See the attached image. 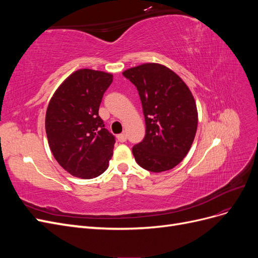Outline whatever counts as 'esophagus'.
<instances>
[{
    "label": "esophagus",
    "instance_id": "esophagus-1",
    "mask_svg": "<svg viewBox=\"0 0 258 258\" xmlns=\"http://www.w3.org/2000/svg\"><path fill=\"white\" fill-rule=\"evenodd\" d=\"M117 139H118V141L120 143H123V142L127 141V135L126 134H121V135H119L118 137H117Z\"/></svg>",
    "mask_w": 258,
    "mask_h": 258
}]
</instances>
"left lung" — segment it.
Wrapping results in <instances>:
<instances>
[{"instance_id":"8db88e82","label":"left lung","mask_w":258,"mask_h":258,"mask_svg":"<svg viewBox=\"0 0 258 258\" xmlns=\"http://www.w3.org/2000/svg\"><path fill=\"white\" fill-rule=\"evenodd\" d=\"M122 75L142 102L145 137L132 147L139 166L162 172L177 166L190 150L198 124L197 106L186 84L165 66L145 63Z\"/></svg>"}]
</instances>
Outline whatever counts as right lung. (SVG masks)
I'll return each mask as SVG.
<instances>
[{"label":"right lung","instance_id":"obj_1","mask_svg":"<svg viewBox=\"0 0 258 258\" xmlns=\"http://www.w3.org/2000/svg\"><path fill=\"white\" fill-rule=\"evenodd\" d=\"M113 75L82 69L54 92L45 127L53 157L70 174L93 178L102 174L113 156L115 137L99 116Z\"/></svg>","mask_w":258,"mask_h":258}]
</instances>
